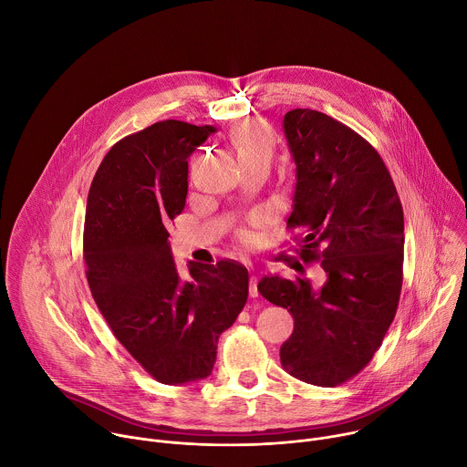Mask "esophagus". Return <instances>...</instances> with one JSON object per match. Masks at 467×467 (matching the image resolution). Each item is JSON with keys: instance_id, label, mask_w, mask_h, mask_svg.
<instances>
[{"instance_id": "34e87169", "label": "esophagus", "mask_w": 467, "mask_h": 467, "mask_svg": "<svg viewBox=\"0 0 467 467\" xmlns=\"http://www.w3.org/2000/svg\"><path fill=\"white\" fill-rule=\"evenodd\" d=\"M256 285H258V279L253 275V277L249 279V296H251V297H258V290H256Z\"/></svg>"}]
</instances>
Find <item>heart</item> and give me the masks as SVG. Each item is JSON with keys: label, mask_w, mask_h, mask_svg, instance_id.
Returning a JSON list of instances; mask_svg holds the SVG:
<instances>
[{"label": "heart", "mask_w": 467, "mask_h": 467, "mask_svg": "<svg viewBox=\"0 0 467 467\" xmlns=\"http://www.w3.org/2000/svg\"><path fill=\"white\" fill-rule=\"evenodd\" d=\"M233 144L242 164L253 161L272 162L274 159L275 142L272 132L256 119H245L236 125V129L233 130Z\"/></svg>", "instance_id": "b5f03b06"}]
</instances>
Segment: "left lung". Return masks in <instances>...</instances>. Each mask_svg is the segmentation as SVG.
<instances>
[{
    "label": "left lung",
    "instance_id": "8db88e82",
    "mask_svg": "<svg viewBox=\"0 0 467 467\" xmlns=\"http://www.w3.org/2000/svg\"><path fill=\"white\" fill-rule=\"evenodd\" d=\"M285 135L296 162V253L319 262L321 288L308 279L264 277L258 292L288 308L294 332L281 364L296 379L332 388L358 375L380 348L403 286L401 199L377 150L323 112L294 109Z\"/></svg>",
    "mask_w": 467,
    "mask_h": 467
}]
</instances>
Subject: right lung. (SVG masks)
<instances>
[{
	"label": "right lung",
	"mask_w": 467,
	"mask_h": 467,
	"mask_svg": "<svg viewBox=\"0 0 467 467\" xmlns=\"http://www.w3.org/2000/svg\"><path fill=\"white\" fill-rule=\"evenodd\" d=\"M214 130L164 119L132 132L105 155L88 192L83 256L92 297L116 340L162 384L209 377L220 335L247 301L245 265L190 262V281H181L168 244L186 205V159Z\"/></svg>",
	"instance_id": "add662e5"
}]
</instances>
